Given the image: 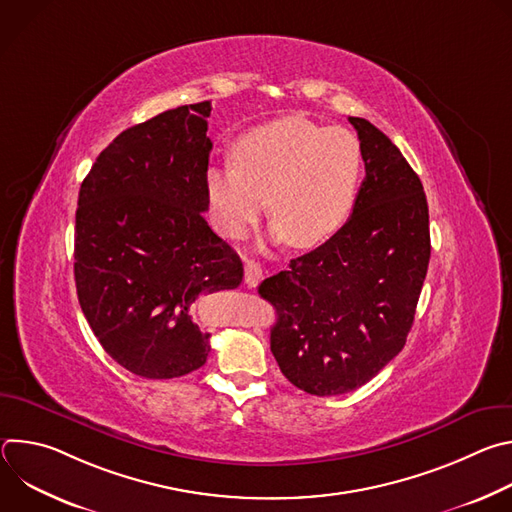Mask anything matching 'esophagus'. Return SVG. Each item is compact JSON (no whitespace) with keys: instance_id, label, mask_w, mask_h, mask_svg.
<instances>
[{"instance_id":"34e87169","label":"esophagus","mask_w":512,"mask_h":512,"mask_svg":"<svg viewBox=\"0 0 512 512\" xmlns=\"http://www.w3.org/2000/svg\"><path fill=\"white\" fill-rule=\"evenodd\" d=\"M261 279H263L261 265L257 261H253V259H247L245 261V283L249 287H257L261 283Z\"/></svg>"}]
</instances>
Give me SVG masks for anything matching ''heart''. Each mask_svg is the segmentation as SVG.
<instances>
[{
  "label": "heart",
  "mask_w": 512,
  "mask_h": 512,
  "mask_svg": "<svg viewBox=\"0 0 512 512\" xmlns=\"http://www.w3.org/2000/svg\"><path fill=\"white\" fill-rule=\"evenodd\" d=\"M231 164L210 166L204 192L218 231L243 237L269 200L271 239L296 249L330 241L348 221L362 176L356 135L287 115L239 135Z\"/></svg>",
  "instance_id": "b5f03b06"
}]
</instances>
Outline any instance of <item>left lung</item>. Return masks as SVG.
Returning a JSON list of instances; mask_svg holds the SVG:
<instances>
[{"label": "left lung", "instance_id": "8db88e82", "mask_svg": "<svg viewBox=\"0 0 512 512\" xmlns=\"http://www.w3.org/2000/svg\"><path fill=\"white\" fill-rule=\"evenodd\" d=\"M348 121L367 172L350 218L259 285L279 314L271 352L281 373L318 397L362 387L401 352L431 253L419 176L371 121Z\"/></svg>", "mask_w": 512, "mask_h": 512}]
</instances>
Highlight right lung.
Listing matches in <instances>:
<instances>
[{"label":"right lung","mask_w":512,"mask_h":512,"mask_svg":"<svg viewBox=\"0 0 512 512\" xmlns=\"http://www.w3.org/2000/svg\"><path fill=\"white\" fill-rule=\"evenodd\" d=\"M210 103L182 105L119 133L81 184L75 281L105 352L143 379L184 377L206 362L200 296L243 281L239 255L204 214Z\"/></svg>","instance_id":"obj_1"}]
</instances>
